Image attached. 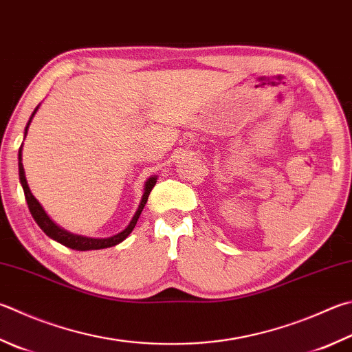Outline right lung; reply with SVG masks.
<instances>
[{
    "instance_id": "add662e5",
    "label": "right lung",
    "mask_w": 352,
    "mask_h": 352,
    "mask_svg": "<svg viewBox=\"0 0 352 352\" xmlns=\"http://www.w3.org/2000/svg\"><path fill=\"white\" fill-rule=\"evenodd\" d=\"M38 107H40V106L35 107V111L32 112L30 118L28 121V124H25L24 138H25V135H28V129H29V126H30V121H32V118H34V115L36 113ZM18 169H20V183H21L23 190H24L25 201H28L29 210H30L32 217H34V220L36 221V225L43 229L44 234H46L47 237L54 239L55 241H58V243H61V245H65V246H67L70 249H75V251H94V249H104V248H111V246L118 245V243L123 241L127 237V235H129L133 231V228H135L137 221L140 219V214H142L144 204L148 203V197L151 194V190H152V188L155 186V183H157V177L155 175L154 177H149L148 180H146L142 201H140L135 215L132 217L131 223H129V225H127V228L124 229V231H121L117 235H113V237H109V239H91V237H82V235H76V234H72V232H67L63 228H60L58 225H55V223L50 220V217L46 214V210L43 209L40 201H38L36 198L32 195L30 189H29V184H28V180H25L24 168H23V144L20 146V151H18Z\"/></svg>"
}]
</instances>
